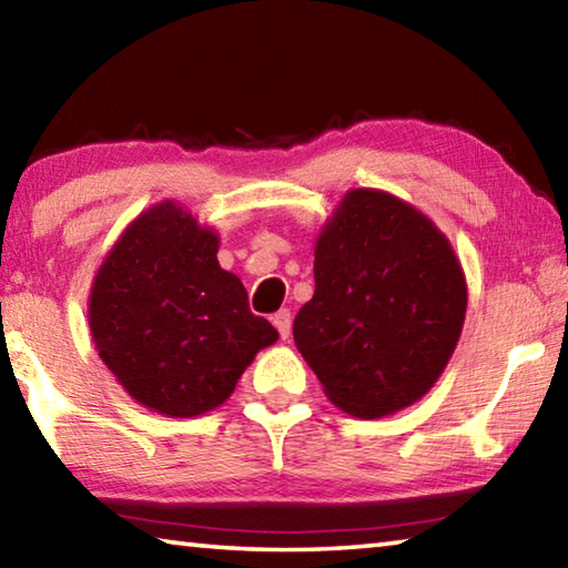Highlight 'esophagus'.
Returning <instances> with one entry per match:
<instances>
[{"label": "esophagus", "instance_id": "esophagus-1", "mask_svg": "<svg viewBox=\"0 0 568 568\" xmlns=\"http://www.w3.org/2000/svg\"><path fill=\"white\" fill-rule=\"evenodd\" d=\"M273 325L277 328V333H281V338L287 341L293 333V313L287 311V307H281V311L273 315Z\"/></svg>", "mask_w": 568, "mask_h": 568}]
</instances>
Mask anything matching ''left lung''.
I'll use <instances>...</instances> for the list:
<instances>
[{
	"label": "left lung",
	"mask_w": 568,
	"mask_h": 568,
	"mask_svg": "<svg viewBox=\"0 0 568 568\" xmlns=\"http://www.w3.org/2000/svg\"><path fill=\"white\" fill-rule=\"evenodd\" d=\"M313 275L293 338L325 396L358 418L426 396L456 351L468 303L448 237L396 195L351 190L323 225Z\"/></svg>",
	"instance_id": "1"
}]
</instances>
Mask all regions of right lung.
Masks as SVG:
<instances>
[{"mask_svg": "<svg viewBox=\"0 0 568 568\" xmlns=\"http://www.w3.org/2000/svg\"><path fill=\"white\" fill-rule=\"evenodd\" d=\"M217 245V233L165 200L132 220L94 275V348L120 386L162 416L217 408L277 341L250 313L240 277L220 267Z\"/></svg>", "mask_w": 568, "mask_h": 568, "instance_id": "right-lung-1", "label": "right lung"}]
</instances>
